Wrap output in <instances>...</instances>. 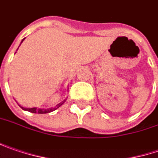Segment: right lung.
<instances>
[{
  "mask_svg": "<svg viewBox=\"0 0 158 158\" xmlns=\"http://www.w3.org/2000/svg\"><path fill=\"white\" fill-rule=\"evenodd\" d=\"M25 40V38L22 40V42ZM21 42V43H22ZM66 101V99L65 100H63L62 102H60L59 103L58 105H56L55 107H52V108H37V107H32V108H26V107H23V106H21L22 107V109H24V110H27V111H29V112H31V113H37V114H47V113H50V112H52V111H54V110H56L57 108H59V106H61V105H63L64 104V102Z\"/></svg>",
  "mask_w": 158,
  "mask_h": 158,
  "instance_id": "obj_1",
  "label": "right lung"
}]
</instances>
